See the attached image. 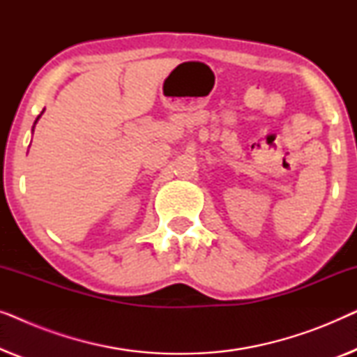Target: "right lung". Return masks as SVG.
Instances as JSON below:
<instances>
[{"mask_svg": "<svg viewBox=\"0 0 357 357\" xmlns=\"http://www.w3.org/2000/svg\"><path fill=\"white\" fill-rule=\"evenodd\" d=\"M38 116H40V115H38ZM37 120H38V119H37ZM37 120H36V121H37Z\"/></svg>", "mask_w": 357, "mask_h": 357, "instance_id": "obj_1", "label": "right lung"}]
</instances>
